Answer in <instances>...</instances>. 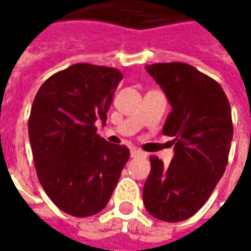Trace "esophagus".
I'll return each instance as SVG.
<instances>
[{"mask_svg":"<svg viewBox=\"0 0 251 251\" xmlns=\"http://www.w3.org/2000/svg\"><path fill=\"white\" fill-rule=\"evenodd\" d=\"M144 158V156H147L145 155V152H142V151L137 150V148H132L131 150V158Z\"/></svg>","mask_w":251,"mask_h":251,"instance_id":"34e87169","label":"esophagus"}]
</instances>
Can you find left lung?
I'll list each match as a JSON object with an SVG mask.
<instances>
[{"instance_id":"8db88e82","label":"left lung","mask_w":251,"mask_h":251,"mask_svg":"<svg viewBox=\"0 0 251 251\" xmlns=\"http://www.w3.org/2000/svg\"><path fill=\"white\" fill-rule=\"evenodd\" d=\"M145 68L172 106L162 132L173 137L175 155L168 166L151 156L142 200L152 217L180 222L207 202L225 173L233 138L230 104L217 81L188 64Z\"/></svg>"}]
</instances>
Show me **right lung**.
<instances>
[{
	"mask_svg": "<svg viewBox=\"0 0 251 251\" xmlns=\"http://www.w3.org/2000/svg\"><path fill=\"white\" fill-rule=\"evenodd\" d=\"M123 75L116 68L74 64L51 75L34 98L27 131L37 177L57 207L92 217L107 205L130 158L96 132Z\"/></svg>",
	"mask_w": 251,
	"mask_h": 251,
	"instance_id": "1",
	"label": "right lung"
}]
</instances>
